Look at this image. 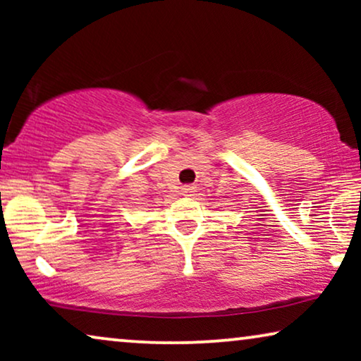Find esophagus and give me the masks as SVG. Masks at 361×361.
Returning a JSON list of instances; mask_svg holds the SVG:
<instances>
[{
	"mask_svg": "<svg viewBox=\"0 0 361 361\" xmlns=\"http://www.w3.org/2000/svg\"><path fill=\"white\" fill-rule=\"evenodd\" d=\"M182 195H185V197H192L194 195V192H195V187L194 185H184L182 187Z\"/></svg>",
	"mask_w": 361,
	"mask_h": 361,
	"instance_id": "esophagus-1",
	"label": "esophagus"
}]
</instances>
